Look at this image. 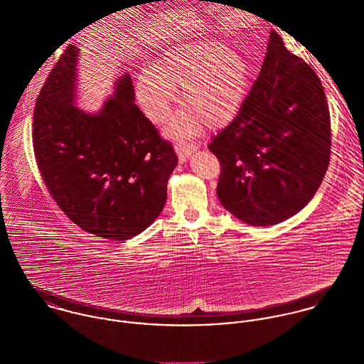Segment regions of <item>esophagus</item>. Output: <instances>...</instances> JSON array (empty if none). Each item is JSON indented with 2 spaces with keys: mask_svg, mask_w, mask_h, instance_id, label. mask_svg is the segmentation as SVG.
<instances>
[{
  "mask_svg": "<svg viewBox=\"0 0 364 364\" xmlns=\"http://www.w3.org/2000/svg\"><path fill=\"white\" fill-rule=\"evenodd\" d=\"M198 150L196 144H189V143H178L175 146V151L179 156L181 162H185L189 156H192Z\"/></svg>",
  "mask_w": 364,
  "mask_h": 364,
  "instance_id": "obj_1",
  "label": "esophagus"
}]
</instances>
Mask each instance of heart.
I'll return each instance as SVG.
<instances>
[{"label": "heart", "instance_id": "obj_1", "mask_svg": "<svg viewBox=\"0 0 364 364\" xmlns=\"http://www.w3.org/2000/svg\"><path fill=\"white\" fill-rule=\"evenodd\" d=\"M252 80L250 61L225 45L211 41L183 43L164 53L153 65L143 70L136 81L137 98L154 123H164L182 88L188 105L166 133L185 137L208 127L225 126L237 117L247 101Z\"/></svg>", "mask_w": 364, "mask_h": 364}]
</instances>
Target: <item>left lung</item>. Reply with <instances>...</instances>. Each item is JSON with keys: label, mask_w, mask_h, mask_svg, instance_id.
<instances>
[{"label": "left lung", "mask_w": 364, "mask_h": 364, "mask_svg": "<svg viewBox=\"0 0 364 364\" xmlns=\"http://www.w3.org/2000/svg\"><path fill=\"white\" fill-rule=\"evenodd\" d=\"M208 150L220 159L217 196L238 220L267 227L307 206L329 164L331 120L310 65L272 31L258 80Z\"/></svg>", "instance_id": "obj_1"}]
</instances>
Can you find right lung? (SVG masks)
<instances>
[{
	"instance_id": "right-lung-1",
	"label": "right lung",
	"mask_w": 364,
	"mask_h": 364,
	"mask_svg": "<svg viewBox=\"0 0 364 364\" xmlns=\"http://www.w3.org/2000/svg\"><path fill=\"white\" fill-rule=\"evenodd\" d=\"M80 53L74 45L65 49L38 97V166L73 223L106 240H130L162 211L178 156L134 104L129 73L114 80L100 110L77 106Z\"/></svg>"
}]
</instances>
